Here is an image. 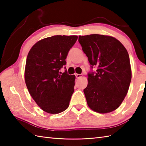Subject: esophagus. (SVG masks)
<instances>
[{
  "label": "esophagus",
  "mask_w": 146,
  "mask_h": 146,
  "mask_svg": "<svg viewBox=\"0 0 146 146\" xmlns=\"http://www.w3.org/2000/svg\"><path fill=\"white\" fill-rule=\"evenodd\" d=\"M76 78L79 79V78H81V77H82V74H76Z\"/></svg>",
  "instance_id": "esophagus-1"
}]
</instances>
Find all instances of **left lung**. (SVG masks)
Here are the masks:
<instances>
[{"label": "left lung", "instance_id": "left-lung-1", "mask_svg": "<svg viewBox=\"0 0 146 146\" xmlns=\"http://www.w3.org/2000/svg\"><path fill=\"white\" fill-rule=\"evenodd\" d=\"M79 42L91 69L84 90L90 108L106 113L115 110L127 94L132 78L129 55L116 38L102 35L79 36Z\"/></svg>", "mask_w": 146, "mask_h": 146}]
</instances>
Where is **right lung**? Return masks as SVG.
Masks as SVG:
<instances>
[{
	"mask_svg": "<svg viewBox=\"0 0 146 146\" xmlns=\"http://www.w3.org/2000/svg\"><path fill=\"white\" fill-rule=\"evenodd\" d=\"M77 38L53 36L38 41L28 53L25 73L26 84L35 102L48 113H59L69 105L76 77L69 75L67 70L64 73L60 70L66 64L68 53Z\"/></svg>",
	"mask_w": 146,
	"mask_h": 146,
	"instance_id": "right-lung-1",
	"label": "right lung"
}]
</instances>
